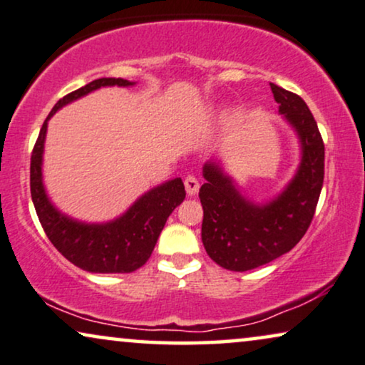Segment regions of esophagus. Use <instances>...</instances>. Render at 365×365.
<instances>
[{
  "label": "esophagus",
  "mask_w": 365,
  "mask_h": 365,
  "mask_svg": "<svg viewBox=\"0 0 365 365\" xmlns=\"http://www.w3.org/2000/svg\"><path fill=\"white\" fill-rule=\"evenodd\" d=\"M183 183H185V190L188 195H195L198 188H200V183H198L195 175H187L185 180H183Z\"/></svg>",
  "instance_id": "1"
}]
</instances>
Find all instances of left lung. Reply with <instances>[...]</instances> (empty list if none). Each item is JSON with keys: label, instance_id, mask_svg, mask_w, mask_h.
I'll list each match as a JSON object with an SVG mask.
<instances>
[{"label": "left lung", "instance_id": "left-lung-1", "mask_svg": "<svg viewBox=\"0 0 365 365\" xmlns=\"http://www.w3.org/2000/svg\"><path fill=\"white\" fill-rule=\"evenodd\" d=\"M270 88L302 142V162L289 187L270 203L254 205L215 163L203 167V247L215 264L233 272L257 269L292 250L310 227L322 190L325 148L317 121L299 95L274 83Z\"/></svg>", "mask_w": 365, "mask_h": 365}]
</instances>
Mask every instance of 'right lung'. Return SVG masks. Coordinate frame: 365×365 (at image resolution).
<instances>
[{
    "mask_svg": "<svg viewBox=\"0 0 365 365\" xmlns=\"http://www.w3.org/2000/svg\"><path fill=\"white\" fill-rule=\"evenodd\" d=\"M130 86L132 81L123 78H98L81 86L58 101L43 123L31 152L30 188L33 205L55 249L80 269L93 274H128L145 265L157 244L160 232L170 213L185 198L182 178L170 180L138 198L130 210L113 222L88 225L63 215L48 200L41 182L43 145L46 125L56 110L70 101L85 96L101 86Z\"/></svg>",
    "mask_w": 365,
    "mask_h": 365,
    "instance_id": "obj_1",
    "label": "right lung"
}]
</instances>
